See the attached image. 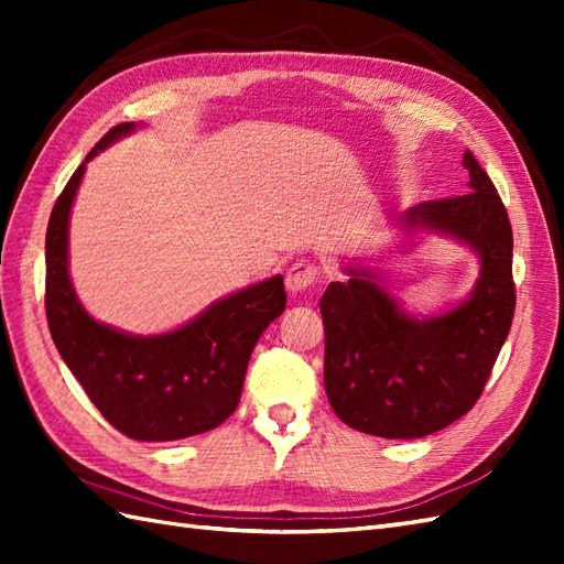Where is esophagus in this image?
Returning <instances> with one entry per match:
<instances>
[{
    "label": "esophagus",
    "instance_id": "obj_1",
    "mask_svg": "<svg viewBox=\"0 0 564 564\" xmlns=\"http://www.w3.org/2000/svg\"><path fill=\"white\" fill-rule=\"evenodd\" d=\"M317 279H319V271L315 263L295 261L289 269V273H285V289H289V293H293V295L305 293L307 289H313Z\"/></svg>",
    "mask_w": 564,
    "mask_h": 564
}]
</instances>
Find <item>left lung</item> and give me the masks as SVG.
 Returning <instances> with one entry per match:
<instances>
[{
  "label": "left lung",
  "mask_w": 564,
  "mask_h": 564,
  "mask_svg": "<svg viewBox=\"0 0 564 564\" xmlns=\"http://www.w3.org/2000/svg\"><path fill=\"white\" fill-rule=\"evenodd\" d=\"M470 191L406 210V230L424 227L470 245L482 261L465 303L429 319L404 315L366 267L329 283L319 301L325 322V390L346 426L382 438H422L446 429L480 400L511 329L517 289L513 235L492 178L465 150Z\"/></svg>",
  "instance_id": "left-lung-1"
}]
</instances>
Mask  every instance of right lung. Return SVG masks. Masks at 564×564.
Returning a JSON list of instances; mask_svg holds the SVG:
<instances>
[{
  "mask_svg": "<svg viewBox=\"0 0 564 564\" xmlns=\"http://www.w3.org/2000/svg\"><path fill=\"white\" fill-rule=\"evenodd\" d=\"M133 128H111L55 200L45 232V315L59 356L106 422L135 441H176L206 434L237 410L249 356L285 310V289L283 275H273L160 337H133L87 315L67 273L69 208L87 162Z\"/></svg>",
  "mask_w": 564,
  "mask_h": 564,
  "instance_id": "add662e5",
  "label": "right lung"
}]
</instances>
